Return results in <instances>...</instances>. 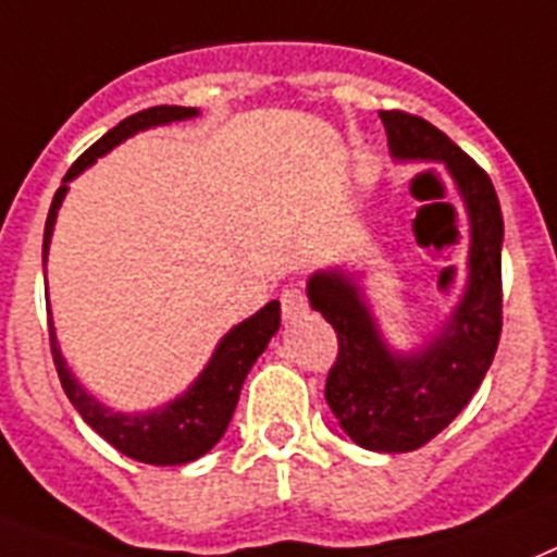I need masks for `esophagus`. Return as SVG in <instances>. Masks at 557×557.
Returning <instances> with one entry per match:
<instances>
[{
	"instance_id": "34e87169",
	"label": "esophagus",
	"mask_w": 557,
	"mask_h": 557,
	"mask_svg": "<svg viewBox=\"0 0 557 557\" xmlns=\"http://www.w3.org/2000/svg\"><path fill=\"white\" fill-rule=\"evenodd\" d=\"M280 302H283V318L286 320H297L300 314H306V309H309L306 294H302L300 288H286L283 297H280Z\"/></svg>"
}]
</instances>
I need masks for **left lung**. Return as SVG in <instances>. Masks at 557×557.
<instances>
[{
	"instance_id": "left-lung-1",
	"label": "left lung",
	"mask_w": 557,
	"mask_h": 557,
	"mask_svg": "<svg viewBox=\"0 0 557 557\" xmlns=\"http://www.w3.org/2000/svg\"><path fill=\"white\" fill-rule=\"evenodd\" d=\"M395 162H441L469 220L467 283L435 332L400 349L388 341L360 286L363 271L343 265L309 277L311 309L337 332V363L325 404L357 446L411 451L458 418L492 366L500 341L504 216L490 174L443 131L404 111H381Z\"/></svg>"
}]
</instances>
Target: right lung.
Returning <instances> with one entry per match:
<instances>
[{"label":"right lung","instance_id":"add662e5","mask_svg":"<svg viewBox=\"0 0 557 557\" xmlns=\"http://www.w3.org/2000/svg\"><path fill=\"white\" fill-rule=\"evenodd\" d=\"M200 116L197 108L183 106H157L148 111L122 120L116 128H111L102 139H97L79 160L71 165L65 174L59 191L53 194L51 211H48V223H45L42 239V260L48 263V248H51L53 225L57 214L62 208V200L67 194V183L76 180L85 169H90L99 157L114 151L120 143L131 139L139 131L157 128V125H171V122H183ZM51 314V309H48ZM51 329V351L53 366H57L59 383L65 388L67 400L74 409L83 414L99 437H106L114 449H120L125 458H134L139 463H151V467H180V463H191L211 451L225 435V429L232 423V414L237 409L239 388L246 383V374L257 363V357L263 355L269 341L280 329V300L265 302L263 309L246 318L243 323L232 325L228 332L220 337L214 355L208 357L202 372L191 381V386L171 397L169 404L157 406L148 411H116L106 406L99 397H94L88 388L79 383L71 369H67L65 357L57 343V329L53 318L48 320Z\"/></svg>","mask_w":557,"mask_h":557}]
</instances>
